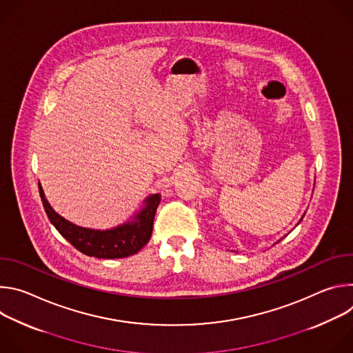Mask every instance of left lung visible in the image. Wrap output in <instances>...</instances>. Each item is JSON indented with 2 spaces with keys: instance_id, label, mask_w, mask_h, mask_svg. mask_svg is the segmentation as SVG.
<instances>
[{
  "instance_id": "obj_1",
  "label": "left lung",
  "mask_w": 353,
  "mask_h": 353,
  "mask_svg": "<svg viewBox=\"0 0 353 353\" xmlns=\"http://www.w3.org/2000/svg\"><path fill=\"white\" fill-rule=\"evenodd\" d=\"M303 216H305V215H303ZM303 216H301V219H303ZM301 219H300V221H301ZM281 240H282V239H281ZM281 240H278V241H281ZM278 241H276V243H278Z\"/></svg>"
}]
</instances>
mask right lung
<instances>
[{
	"label": "right lung",
	"instance_id": "1",
	"mask_svg": "<svg viewBox=\"0 0 353 353\" xmlns=\"http://www.w3.org/2000/svg\"><path fill=\"white\" fill-rule=\"evenodd\" d=\"M39 191L44 211L60 234L81 253L96 259H124L137 254L152 236L155 214L161 204V194H150L131 219L112 229L97 230L78 226L59 215L48 204L40 183Z\"/></svg>",
	"mask_w": 353,
	"mask_h": 353
}]
</instances>
